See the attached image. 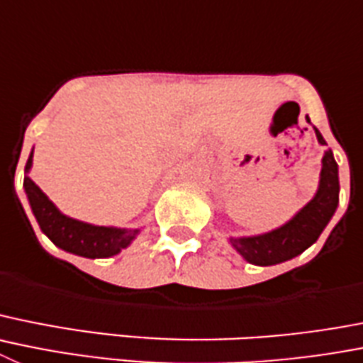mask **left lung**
Returning <instances> with one entry per match:
<instances>
[{
  "label": "left lung",
  "instance_id": "8db88e82",
  "mask_svg": "<svg viewBox=\"0 0 363 363\" xmlns=\"http://www.w3.org/2000/svg\"><path fill=\"white\" fill-rule=\"evenodd\" d=\"M306 121L310 122V118L306 116ZM313 129L318 144L328 145L320 131L317 128ZM338 192H340L338 165L335 162L333 151L328 149L322 156L317 192L290 221L264 234L230 238L228 241L234 250L250 264L272 266L290 261L302 254L306 248H310L328 227V223L331 221L338 207Z\"/></svg>",
  "mask_w": 363,
  "mask_h": 363
}]
</instances>
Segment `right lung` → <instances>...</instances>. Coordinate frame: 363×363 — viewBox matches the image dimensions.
Masks as SVG:
<instances>
[{"label":"right lung","mask_w":363,"mask_h":363,"mask_svg":"<svg viewBox=\"0 0 363 363\" xmlns=\"http://www.w3.org/2000/svg\"><path fill=\"white\" fill-rule=\"evenodd\" d=\"M32 158H34V149L26 162L23 187H25L32 214L38 219L43 234L48 235L55 247L69 254L81 255V257L106 259L128 248L133 239L140 234V228L99 227V225L79 221V219L62 214L28 176L32 169Z\"/></svg>","instance_id":"obj_1"}]
</instances>
